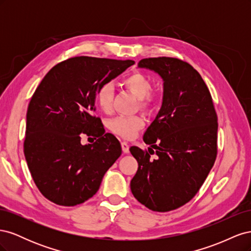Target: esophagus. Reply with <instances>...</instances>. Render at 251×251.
Returning a JSON list of instances; mask_svg holds the SVG:
<instances>
[{"label": "esophagus", "mask_w": 251, "mask_h": 251, "mask_svg": "<svg viewBox=\"0 0 251 251\" xmlns=\"http://www.w3.org/2000/svg\"><path fill=\"white\" fill-rule=\"evenodd\" d=\"M121 148H123V151L125 154H127L128 151H128V148H130V146H128V143L126 142V141L121 142Z\"/></svg>", "instance_id": "1"}]
</instances>
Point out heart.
I'll return each mask as SVG.
<instances>
[{"label": "heart", "instance_id": "obj_1", "mask_svg": "<svg viewBox=\"0 0 251 251\" xmlns=\"http://www.w3.org/2000/svg\"><path fill=\"white\" fill-rule=\"evenodd\" d=\"M123 85L139 98V105L142 109H150L158 100V95L151 91V81L148 75L139 71L127 74L123 79ZM114 89L111 83H104L97 92L98 107L104 113H110L113 107ZM144 119L139 116H117L109 123L110 130L120 137L130 139L142 128Z\"/></svg>", "mask_w": 251, "mask_h": 251}]
</instances>
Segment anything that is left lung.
Segmentation results:
<instances>
[{"label": "left lung", "instance_id": "1", "mask_svg": "<svg viewBox=\"0 0 251 251\" xmlns=\"http://www.w3.org/2000/svg\"><path fill=\"white\" fill-rule=\"evenodd\" d=\"M138 67L160 75L163 98L143 135L151 148L130 149L138 162L131 191L149 209L170 211L194 198L214 166L218 117L207 86L188 63L162 56L143 58Z\"/></svg>", "mask_w": 251, "mask_h": 251}]
</instances>
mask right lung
<instances>
[{"label":"right lung","mask_w":251,"mask_h":251,"mask_svg":"<svg viewBox=\"0 0 251 251\" xmlns=\"http://www.w3.org/2000/svg\"><path fill=\"white\" fill-rule=\"evenodd\" d=\"M134 64L75 56L45 75L28 105L24 141L28 169L45 198L74 206L97 193L105 172L121 155L119 141L94 115L97 92ZM82 134L98 140L82 146Z\"/></svg>","instance_id":"obj_1"}]
</instances>
